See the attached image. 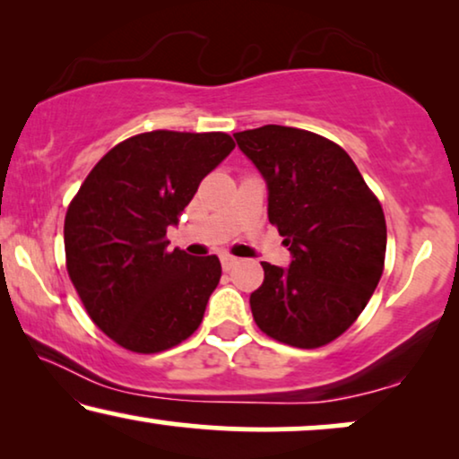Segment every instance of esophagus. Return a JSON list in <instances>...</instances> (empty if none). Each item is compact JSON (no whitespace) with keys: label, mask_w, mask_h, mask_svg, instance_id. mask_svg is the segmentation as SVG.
<instances>
[{"label":"esophagus","mask_w":459,"mask_h":459,"mask_svg":"<svg viewBox=\"0 0 459 459\" xmlns=\"http://www.w3.org/2000/svg\"><path fill=\"white\" fill-rule=\"evenodd\" d=\"M236 263H238L236 256H231V255H221V267L225 269V272H230V269L234 267Z\"/></svg>","instance_id":"obj_1"}]
</instances>
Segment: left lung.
Segmentation results:
<instances>
[{
    "instance_id": "8db88e82",
    "label": "left lung",
    "mask_w": 459,
    "mask_h": 459,
    "mask_svg": "<svg viewBox=\"0 0 459 459\" xmlns=\"http://www.w3.org/2000/svg\"><path fill=\"white\" fill-rule=\"evenodd\" d=\"M234 137L265 178L269 221L292 253L288 269L261 263L255 322L278 342L324 347L355 324L382 278L380 200L351 156L313 131L263 125Z\"/></svg>"
}]
</instances>
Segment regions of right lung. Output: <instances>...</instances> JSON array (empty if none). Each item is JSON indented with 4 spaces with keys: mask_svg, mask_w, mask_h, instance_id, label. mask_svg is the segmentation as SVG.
I'll use <instances>...</instances> for the list:
<instances>
[{
    "mask_svg": "<svg viewBox=\"0 0 459 459\" xmlns=\"http://www.w3.org/2000/svg\"><path fill=\"white\" fill-rule=\"evenodd\" d=\"M234 148L221 131L134 135L98 160L68 204V278L91 322L123 349L160 353L203 322L221 263L169 250L167 228Z\"/></svg>",
    "mask_w": 459,
    "mask_h": 459,
    "instance_id": "add662e5",
    "label": "right lung"
}]
</instances>
